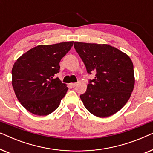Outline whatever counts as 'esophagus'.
<instances>
[{
  "label": "esophagus",
  "instance_id": "34e87169",
  "mask_svg": "<svg viewBox=\"0 0 153 153\" xmlns=\"http://www.w3.org/2000/svg\"><path fill=\"white\" fill-rule=\"evenodd\" d=\"M76 84H77L76 83H70V85H71V86H72V88H74V87L76 85Z\"/></svg>",
  "mask_w": 153,
  "mask_h": 153
}]
</instances>
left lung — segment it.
Returning a JSON list of instances; mask_svg holds the SVG:
<instances>
[{
    "label": "left lung",
    "mask_w": 153,
    "mask_h": 153,
    "mask_svg": "<svg viewBox=\"0 0 153 153\" xmlns=\"http://www.w3.org/2000/svg\"><path fill=\"white\" fill-rule=\"evenodd\" d=\"M74 47L87 72H95L87 90L80 95L85 107L94 116L106 118L120 110L134 86V66L130 58L108 45L75 42Z\"/></svg>",
    "instance_id": "8db88e82"
}]
</instances>
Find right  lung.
I'll return each mask as SVG.
<instances>
[{
	"label": "right lung",
	"mask_w": 153,
	"mask_h": 153,
	"mask_svg": "<svg viewBox=\"0 0 153 153\" xmlns=\"http://www.w3.org/2000/svg\"><path fill=\"white\" fill-rule=\"evenodd\" d=\"M74 42L38 45L18 58L12 70V86L17 99L29 112L47 116L58 107L68 88L55 74L60 61Z\"/></svg>",
	"instance_id": "obj_1"
}]
</instances>
